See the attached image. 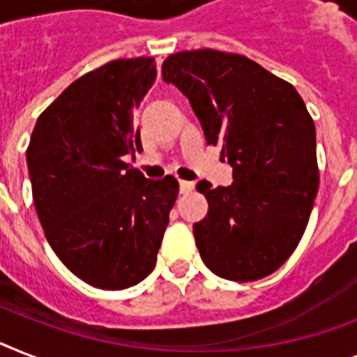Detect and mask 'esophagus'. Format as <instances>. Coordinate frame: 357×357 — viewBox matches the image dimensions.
<instances>
[{
	"instance_id": "esophagus-1",
	"label": "esophagus",
	"mask_w": 357,
	"mask_h": 357,
	"mask_svg": "<svg viewBox=\"0 0 357 357\" xmlns=\"http://www.w3.org/2000/svg\"><path fill=\"white\" fill-rule=\"evenodd\" d=\"M193 188H195V184L190 181L178 182V190H181V193H190V191H193Z\"/></svg>"
}]
</instances>
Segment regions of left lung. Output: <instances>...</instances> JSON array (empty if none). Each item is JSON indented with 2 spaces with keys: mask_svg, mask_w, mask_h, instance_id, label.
Listing matches in <instances>:
<instances>
[{
  "mask_svg": "<svg viewBox=\"0 0 357 357\" xmlns=\"http://www.w3.org/2000/svg\"><path fill=\"white\" fill-rule=\"evenodd\" d=\"M162 79L190 100L206 142L234 167L228 188L197 184L208 200L193 225L200 257L222 279L266 278L297 248L317 195L316 126L305 102L246 56L213 49L167 56Z\"/></svg>",
  "mask_w": 357,
  "mask_h": 357,
  "instance_id": "obj_1",
  "label": "left lung"
}]
</instances>
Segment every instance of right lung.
<instances>
[{"label":"right lung","mask_w":357,"mask_h":357,"mask_svg":"<svg viewBox=\"0 0 357 357\" xmlns=\"http://www.w3.org/2000/svg\"><path fill=\"white\" fill-rule=\"evenodd\" d=\"M155 58L109 61L70 84L40 114L26 166L36 213L60 261L102 290H123L157 263L178 182L123 162L142 151L135 111Z\"/></svg>","instance_id":"1"}]
</instances>
